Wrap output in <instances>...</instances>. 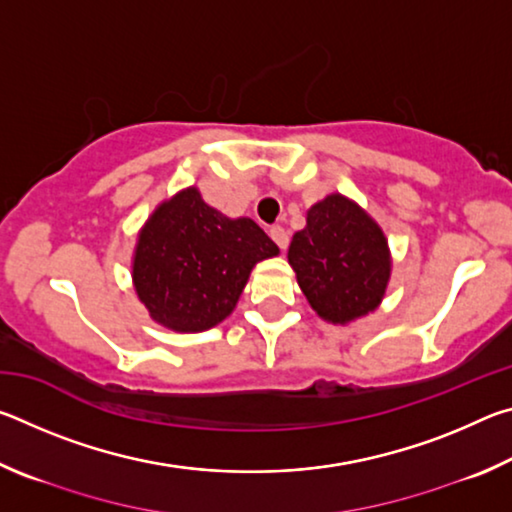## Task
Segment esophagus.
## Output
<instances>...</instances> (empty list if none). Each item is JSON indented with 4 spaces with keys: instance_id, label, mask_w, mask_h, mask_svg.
<instances>
[{
    "instance_id": "obj_1",
    "label": "esophagus",
    "mask_w": 512,
    "mask_h": 512,
    "mask_svg": "<svg viewBox=\"0 0 512 512\" xmlns=\"http://www.w3.org/2000/svg\"><path fill=\"white\" fill-rule=\"evenodd\" d=\"M271 239L277 244V248L280 250H287L289 246V232L282 228V225H273L271 228Z\"/></svg>"
}]
</instances>
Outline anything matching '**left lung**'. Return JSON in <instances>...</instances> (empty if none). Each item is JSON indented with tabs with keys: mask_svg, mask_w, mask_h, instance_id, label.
<instances>
[{
	"mask_svg": "<svg viewBox=\"0 0 512 512\" xmlns=\"http://www.w3.org/2000/svg\"><path fill=\"white\" fill-rule=\"evenodd\" d=\"M289 264L309 305L332 323H348L375 309L391 277L384 232L339 194L311 207L307 228L293 235Z\"/></svg>",
	"mask_w": 512,
	"mask_h": 512,
	"instance_id": "obj_1",
	"label": "left lung"
}]
</instances>
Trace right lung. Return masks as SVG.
Returning <instances> with one entry per match:
<instances>
[{
  "label": "right lung",
  "instance_id": "obj_1",
  "mask_svg": "<svg viewBox=\"0 0 512 512\" xmlns=\"http://www.w3.org/2000/svg\"><path fill=\"white\" fill-rule=\"evenodd\" d=\"M280 250L250 219H228L198 189L162 203L135 248V291L153 320L203 332L230 314L253 266Z\"/></svg>",
  "mask_w": 512,
  "mask_h": 512
}]
</instances>
